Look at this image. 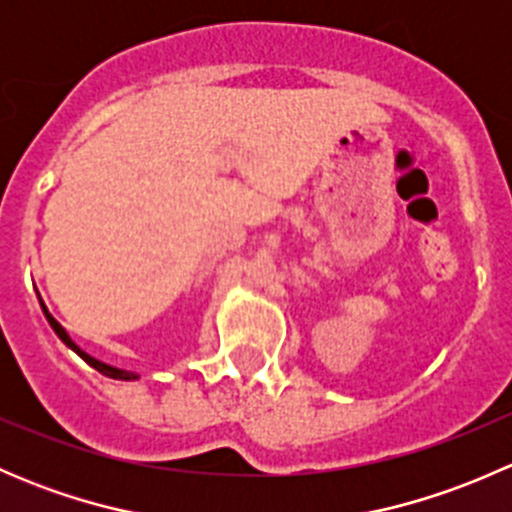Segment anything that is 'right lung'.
I'll list each match as a JSON object with an SVG mask.
<instances>
[{"label":"right lung","instance_id":"right-lung-1","mask_svg":"<svg viewBox=\"0 0 512 512\" xmlns=\"http://www.w3.org/2000/svg\"><path fill=\"white\" fill-rule=\"evenodd\" d=\"M41 307H44V304H41ZM44 314H46V319H49V324H51V327H54V332H56V334H59V337H61V342H64V344H66V347H71V349H74V352H76V354H79V356H81V359H84V361H86V364H91V366H94V369H96V371H101V374L111 376V379H123V381H128V379H136V374H133V371L113 369V366H108V364H101V361H98V359H94V356H89V354H86V352H81V349H79V347H76V344H74V342H71V337H69V334H66V329H64V327H61V324H59V322H56V319H54V317H51V314H49V312H46V307H44Z\"/></svg>","mask_w":512,"mask_h":512}]
</instances>
